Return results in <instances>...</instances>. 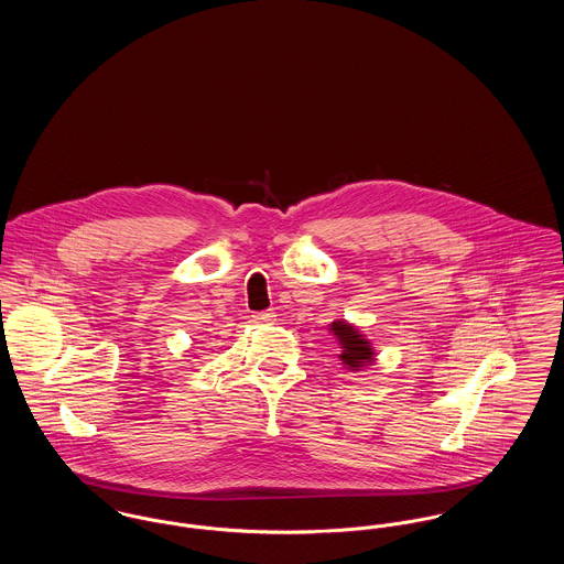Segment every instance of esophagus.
Masks as SVG:
<instances>
[{
  "label": "esophagus",
  "instance_id": "obj_1",
  "mask_svg": "<svg viewBox=\"0 0 564 564\" xmlns=\"http://www.w3.org/2000/svg\"><path fill=\"white\" fill-rule=\"evenodd\" d=\"M274 311H262V313H256L253 315V319L258 323H267V325H270V323H274Z\"/></svg>",
  "mask_w": 564,
  "mask_h": 564
}]
</instances>
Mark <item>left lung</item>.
<instances>
[{
    "mask_svg": "<svg viewBox=\"0 0 564 564\" xmlns=\"http://www.w3.org/2000/svg\"><path fill=\"white\" fill-rule=\"evenodd\" d=\"M329 334H334V338L338 340V359L343 361L345 370L359 372L375 364L376 352L372 343L352 323L336 319L329 323Z\"/></svg>",
    "mask_w": 564,
    "mask_h": 564,
    "instance_id": "obj_1",
    "label": "left lung"
}]
</instances>
